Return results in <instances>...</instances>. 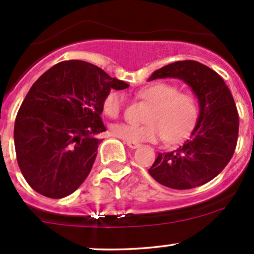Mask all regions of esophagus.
Segmentation results:
<instances>
[{"instance_id":"34e87169","label":"esophagus","mask_w":254,"mask_h":254,"mask_svg":"<svg viewBox=\"0 0 254 254\" xmlns=\"http://www.w3.org/2000/svg\"><path fill=\"white\" fill-rule=\"evenodd\" d=\"M125 143H126V144L129 146L130 149H135V148H138V146H139V143L132 142V140H125Z\"/></svg>"}]
</instances>
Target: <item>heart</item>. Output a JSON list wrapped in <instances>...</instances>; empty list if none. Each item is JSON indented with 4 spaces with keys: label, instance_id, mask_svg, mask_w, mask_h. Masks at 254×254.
Wrapping results in <instances>:
<instances>
[{
    "label": "heart",
    "instance_id": "b5f03b06",
    "mask_svg": "<svg viewBox=\"0 0 254 254\" xmlns=\"http://www.w3.org/2000/svg\"><path fill=\"white\" fill-rule=\"evenodd\" d=\"M135 98L148 104L142 125L117 124L112 135L132 142H155L163 138L169 144L181 142L190 135L199 117V103L190 91L179 90L175 84L155 82L140 88ZM124 94L111 90L104 96L101 109L110 119H117L124 109Z\"/></svg>",
    "mask_w": 254,
    "mask_h": 254
}]
</instances>
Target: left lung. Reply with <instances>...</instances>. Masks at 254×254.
<instances>
[{
	"label": "left lung",
	"mask_w": 254,
	"mask_h": 254,
	"mask_svg": "<svg viewBox=\"0 0 254 254\" xmlns=\"http://www.w3.org/2000/svg\"><path fill=\"white\" fill-rule=\"evenodd\" d=\"M180 78L197 95L200 112L190 138L169 153H159L150 176L174 190H190L211 181L231 160L239 138V112L224 79L200 62L177 61L155 70L149 80Z\"/></svg>",
	"instance_id": "left-lung-1"
}]
</instances>
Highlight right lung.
<instances>
[{
    "instance_id": "right-lung-1",
    "label": "right lung",
    "mask_w": 254,
    "mask_h": 254,
    "mask_svg": "<svg viewBox=\"0 0 254 254\" xmlns=\"http://www.w3.org/2000/svg\"><path fill=\"white\" fill-rule=\"evenodd\" d=\"M127 83L79 60L62 61L30 88L18 110L14 146L28 185L45 197L74 192L93 167L105 132L101 103Z\"/></svg>"
}]
</instances>
